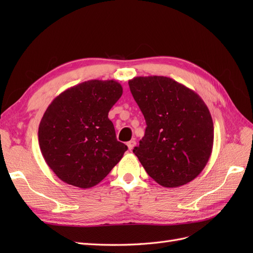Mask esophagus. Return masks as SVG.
<instances>
[{"label":"esophagus","mask_w":253,"mask_h":253,"mask_svg":"<svg viewBox=\"0 0 253 253\" xmlns=\"http://www.w3.org/2000/svg\"><path fill=\"white\" fill-rule=\"evenodd\" d=\"M135 146H136V141H135V139H132V140H130V141H128V142H127V147H128V149L130 150V151H131V150L133 149V147H135Z\"/></svg>","instance_id":"obj_1"}]
</instances>
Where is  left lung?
Here are the masks:
<instances>
[{"label": "left lung", "mask_w": 253, "mask_h": 253, "mask_svg": "<svg viewBox=\"0 0 253 253\" xmlns=\"http://www.w3.org/2000/svg\"><path fill=\"white\" fill-rule=\"evenodd\" d=\"M128 84L147 123L132 151L148 175L168 188L195 179L213 148V121L206 103L169 77H135Z\"/></svg>", "instance_id": "left-lung-1"}]
</instances>
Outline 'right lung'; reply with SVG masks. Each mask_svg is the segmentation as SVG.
I'll return each instance as SVG.
<instances>
[{"label":"right lung","mask_w":253,"mask_h":253,"mask_svg":"<svg viewBox=\"0 0 253 253\" xmlns=\"http://www.w3.org/2000/svg\"><path fill=\"white\" fill-rule=\"evenodd\" d=\"M123 94L115 80H88L57 95L40 122L46 164L66 184L87 189L103 180L128 149L117 141L109 112Z\"/></svg>","instance_id":"right-lung-1"}]
</instances>
